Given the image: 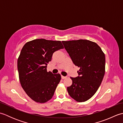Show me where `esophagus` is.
<instances>
[{
    "label": "esophagus",
    "mask_w": 123,
    "mask_h": 123,
    "mask_svg": "<svg viewBox=\"0 0 123 123\" xmlns=\"http://www.w3.org/2000/svg\"><path fill=\"white\" fill-rule=\"evenodd\" d=\"M61 78L62 79H65V78H66V77H64V76H63V75H61Z\"/></svg>",
    "instance_id": "1"
}]
</instances>
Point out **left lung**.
I'll use <instances>...</instances> for the list:
<instances>
[{"instance_id":"left-lung-1","label":"left lung","mask_w":123,"mask_h":123,"mask_svg":"<svg viewBox=\"0 0 123 123\" xmlns=\"http://www.w3.org/2000/svg\"><path fill=\"white\" fill-rule=\"evenodd\" d=\"M73 63L80 68L79 76L71 77L72 83L67 87L75 101L84 102L95 95L105 73V55L97 44L87 40L62 41Z\"/></svg>"}]
</instances>
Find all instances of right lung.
I'll return each mask as SVG.
<instances>
[{"instance_id":"obj_1","label":"right lung","mask_w":123,"mask_h":123,"mask_svg":"<svg viewBox=\"0 0 123 123\" xmlns=\"http://www.w3.org/2000/svg\"><path fill=\"white\" fill-rule=\"evenodd\" d=\"M61 41L36 39L26 43L17 60L20 85L36 103H44L53 96L61 79L60 74L47 71L54 52L63 49Z\"/></svg>"}]
</instances>
